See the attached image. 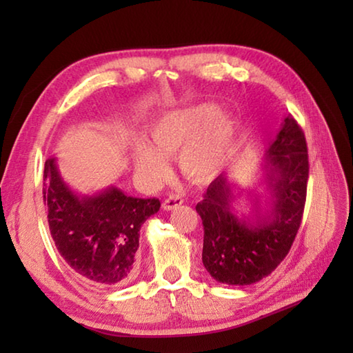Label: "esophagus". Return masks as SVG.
I'll use <instances>...</instances> for the list:
<instances>
[{"label":"esophagus","instance_id":"esophagus-1","mask_svg":"<svg viewBox=\"0 0 353 353\" xmlns=\"http://www.w3.org/2000/svg\"><path fill=\"white\" fill-rule=\"evenodd\" d=\"M183 203V199L181 196H170L168 199H165V201L162 203V208L165 211H172V209L179 208Z\"/></svg>","mask_w":353,"mask_h":353}]
</instances>
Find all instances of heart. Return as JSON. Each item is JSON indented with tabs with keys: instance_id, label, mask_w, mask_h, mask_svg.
<instances>
[{
	"instance_id": "1",
	"label": "heart",
	"mask_w": 353,
	"mask_h": 353,
	"mask_svg": "<svg viewBox=\"0 0 353 353\" xmlns=\"http://www.w3.org/2000/svg\"><path fill=\"white\" fill-rule=\"evenodd\" d=\"M235 130V119L211 103L170 110L147 130L148 142H134V167L142 181L162 182L170 174L165 157L179 154L186 176L206 179L219 168Z\"/></svg>"
}]
</instances>
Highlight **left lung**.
Listing matches in <instances>:
<instances>
[{"mask_svg": "<svg viewBox=\"0 0 353 353\" xmlns=\"http://www.w3.org/2000/svg\"><path fill=\"white\" fill-rule=\"evenodd\" d=\"M267 157L272 208L256 223L239 220L230 211L224 174L212 181L196 206L205 230L201 261L221 283L250 285L267 277L287 256L301 228L310 162L305 133L292 115L283 119Z\"/></svg>", "mask_w": 353, "mask_h": 353, "instance_id": "left-lung-1", "label": "left lung"}]
</instances>
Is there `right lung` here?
Wrapping results in <instances>:
<instances>
[{
	"instance_id": "1",
	"label": "right lung",
	"mask_w": 353,
	"mask_h": 353,
	"mask_svg": "<svg viewBox=\"0 0 353 353\" xmlns=\"http://www.w3.org/2000/svg\"><path fill=\"white\" fill-rule=\"evenodd\" d=\"M42 194L51 236L74 273L97 287L133 279L139 229L159 211V199L129 197L115 186L79 197L62 181L54 157L45 162Z\"/></svg>"
}]
</instances>
